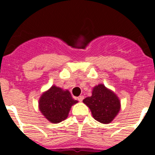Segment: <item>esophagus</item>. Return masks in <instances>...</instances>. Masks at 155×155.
Masks as SVG:
<instances>
[{"instance_id": "esophagus-1", "label": "esophagus", "mask_w": 155, "mask_h": 155, "mask_svg": "<svg viewBox=\"0 0 155 155\" xmlns=\"http://www.w3.org/2000/svg\"><path fill=\"white\" fill-rule=\"evenodd\" d=\"M83 99H84V96L83 95H80L79 97H78V100L79 102H82Z\"/></svg>"}]
</instances>
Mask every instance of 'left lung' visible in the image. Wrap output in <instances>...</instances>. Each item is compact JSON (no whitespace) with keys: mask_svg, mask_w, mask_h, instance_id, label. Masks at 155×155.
<instances>
[{"mask_svg":"<svg viewBox=\"0 0 155 155\" xmlns=\"http://www.w3.org/2000/svg\"><path fill=\"white\" fill-rule=\"evenodd\" d=\"M83 102L90 109L93 118L105 124H110L121 108L119 97L103 84L94 86L91 96L84 98Z\"/></svg>","mask_w":155,"mask_h":155,"instance_id":"8db88e82","label":"left lung"}]
</instances>
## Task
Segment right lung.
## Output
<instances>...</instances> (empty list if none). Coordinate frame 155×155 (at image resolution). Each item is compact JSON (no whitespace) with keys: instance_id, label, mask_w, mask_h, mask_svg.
<instances>
[{"instance_id":"1","label":"right lung","mask_w":155,"mask_h":155,"mask_svg":"<svg viewBox=\"0 0 155 155\" xmlns=\"http://www.w3.org/2000/svg\"><path fill=\"white\" fill-rule=\"evenodd\" d=\"M78 102L68 90L53 85L39 98V109L48 121L59 124L68 118L71 106Z\"/></svg>"}]
</instances>
